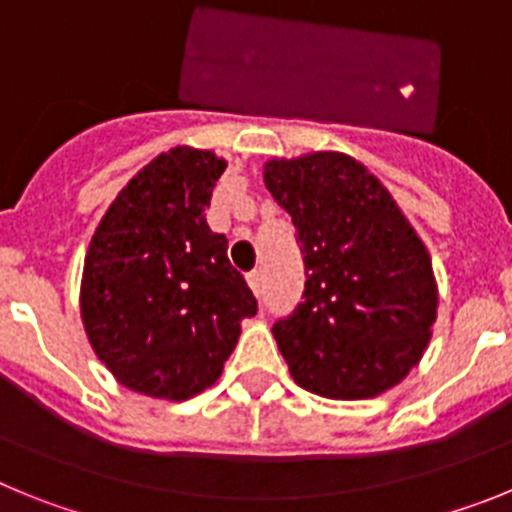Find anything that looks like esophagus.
I'll return each mask as SVG.
<instances>
[{"mask_svg": "<svg viewBox=\"0 0 512 512\" xmlns=\"http://www.w3.org/2000/svg\"><path fill=\"white\" fill-rule=\"evenodd\" d=\"M246 282L248 287H251L253 295H261V287H264V274H261V271H251L246 277Z\"/></svg>", "mask_w": 512, "mask_h": 512, "instance_id": "1", "label": "esophagus"}]
</instances>
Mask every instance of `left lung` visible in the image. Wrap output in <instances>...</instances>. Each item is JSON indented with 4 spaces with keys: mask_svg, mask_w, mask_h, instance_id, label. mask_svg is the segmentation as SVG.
Returning <instances> with one entry per match:
<instances>
[{
    "mask_svg": "<svg viewBox=\"0 0 512 512\" xmlns=\"http://www.w3.org/2000/svg\"><path fill=\"white\" fill-rule=\"evenodd\" d=\"M305 256V300L271 333L302 390L369 400L420 364L438 315L431 253L372 171L341 151L264 164Z\"/></svg>",
    "mask_w": 512,
    "mask_h": 512,
    "instance_id": "8db88e82",
    "label": "left lung"
}]
</instances>
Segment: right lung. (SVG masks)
<instances>
[{"mask_svg": "<svg viewBox=\"0 0 512 512\" xmlns=\"http://www.w3.org/2000/svg\"><path fill=\"white\" fill-rule=\"evenodd\" d=\"M228 161L176 146L146 164L99 220L79 310L94 354L133 392L182 402L220 379L256 300L205 210Z\"/></svg>", "mask_w": 512, "mask_h": 512, "instance_id": "obj_1", "label": "right lung"}]
</instances>
